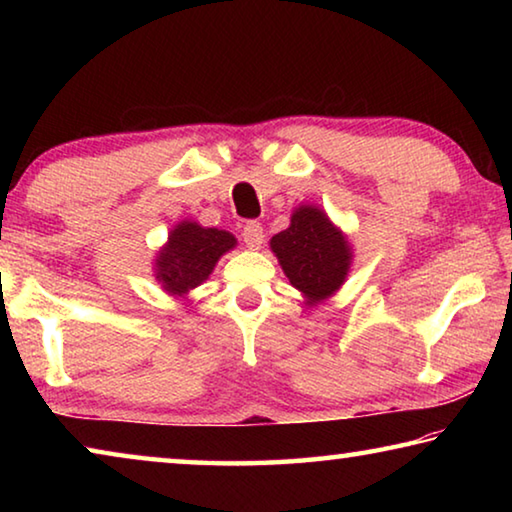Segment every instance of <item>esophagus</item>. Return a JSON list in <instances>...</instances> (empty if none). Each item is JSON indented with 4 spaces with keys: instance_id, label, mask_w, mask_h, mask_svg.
Masks as SVG:
<instances>
[{
    "instance_id": "obj_1",
    "label": "esophagus",
    "mask_w": 512,
    "mask_h": 512,
    "mask_svg": "<svg viewBox=\"0 0 512 512\" xmlns=\"http://www.w3.org/2000/svg\"><path fill=\"white\" fill-rule=\"evenodd\" d=\"M241 237H244V244L248 248H253V250L262 248V244H264V228H262V223H259V221H246L244 230H241Z\"/></svg>"
}]
</instances>
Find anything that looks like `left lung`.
<instances>
[{"label": "left lung", "instance_id": "8db88e82", "mask_svg": "<svg viewBox=\"0 0 512 512\" xmlns=\"http://www.w3.org/2000/svg\"><path fill=\"white\" fill-rule=\"evenodd\" d=\"M271 250L289 282L309 302L325 300L341 287L350 268V246L327 216L302 205L291 216L287 230L271 239Z\"/></svg>", "mask_w": 512, "mask_h": 512}]
</instances>
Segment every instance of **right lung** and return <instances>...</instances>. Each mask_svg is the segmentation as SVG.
Listing matches in <instances>:
<instances>
[{"mask_svg": "<svg viewBox=\"0 0 512 512\" xmlns=\"http://www.w3.org/2000/svg\"><path fill=\"white\" fill-rule=\"evenodd\" d=\"M237 239L225 230L201 228L198 223H180L171 232L169 244L162 248L155 277L169 293L183 296L198 287L212 273L214 264L223 253L235 248Z\"/></svg>", "mask_w": 512, "mask_h": 512, "instance_id": "add662e5", "label": "right lung"}]
</instances>
